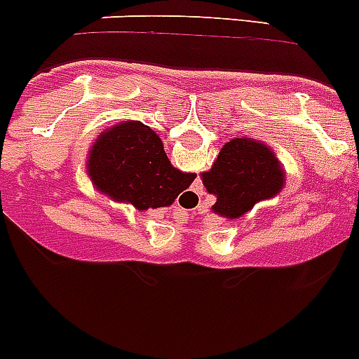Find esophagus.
Segmentation results:
<instances>
[{
  "instance_id": "34e87169",
  "label": "esophagus",
  "mask_w": 359,
  "mask_h": 359,
  "mask_svg": "<svg viewBox=\"0 0 359 359\" xmlns=\"http://www.w3.org/2000/svg\"><path fill=\"white\" fill-rule=\"evenodd\" d=\"M172 218L175 219L177 224H186V222H187V212L186 211H175V212H173Z\"/></svg>"
}]
</instances>
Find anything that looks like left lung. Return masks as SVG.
<instances>
[{
	"label": "left lung",
	"mask_w": 359,
	"mask_h": 359,
	"mask_svg": "<svg viewBox=\"0 0 359 359\" xmlns=\"http://www.w3.org/2000/svg\"><path fill=\"white\" fill-rule=\"evenodd\" d=\"M200 179L216 198L212 212L238 219L256 203L276 198L283 191L286 172L264 141L234 137L222 147L211 170L200 173Z\"/></svg>",
	"instance_id": "left-lung-1"
}]
</instances>
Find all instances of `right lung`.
<instances>
[{"mask_svg": "<svg viewBox=\"0 0 359 359\" xmlns=\"http://www.w3.org/2000/svg\"><path fill=\"white\" fill-rule=\"evenodd\" d=\"M86 170L100 193L137 211L172 205L196 177L173 166L159 135L134 119L100 132Z\"/></svg>", "mask_w": 359, "mask_h": 359, "instance_id": "1", "label": "right lung"}]
</instances>
